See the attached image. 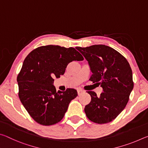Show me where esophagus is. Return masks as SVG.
Returning a JSON list of instances; mask_svg holds the SVG:
<instances>
[{"instance_id":"1","label":"esophagus","mask_w":148,"mask_h":148,"mask_svg":"<svg viewBox=\"0 0 148 148\" xmlns=\"http://www.w3.org/2000/svg\"><path fill=\"white\" fill-rule=\"evenodd\" d=\"M77 94H78V95H81L82 93H84V92H85L83 89H80V88L77 89Z\"/></svg>"}]
</instances>
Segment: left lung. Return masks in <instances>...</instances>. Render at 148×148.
I'll return each mask as SVG.
<instances>
[{
	"label": "left lung",
	"mask_w": 148,
	"mask_h": 148,
	"mask_svg": "<svg viewBox=\"0 0 148 148\" xmlns=\"http://www.w3.org/2000/svg\"><path fill=\"white\" fill-rule=\"evenodd\" d=\"M76 49L88 61L92 72L89 80L101 85L104 91L100 97L87 91L91 97L84 109L87 118L99 124L113 121L126 106L134 87L129 63L118 51L105 45Z\"/></svg>",
	"instance_id": "obj_1"
}]
</instances>
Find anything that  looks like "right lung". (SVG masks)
Wrapping results in <instances>:
<instances>
[{"instance_id":"1","label":"right lung","mask_w":148,"mask_h":148,"mask_svg":"<svg viewBox=\"0 0 148 148\" xmlns=\"http://www.w3.org/2000/svg\"><path fill=\"white\" fill-rule=\"evenodd\" d=\"M83 60L74 47L53 45L39 47L27 56L17 77L18 95L35 121L52 125L63 118L69 103L77 96V92L71 88L56 91L53 78L63 75L71 62Z\"/></svg>"}]
</instances>
